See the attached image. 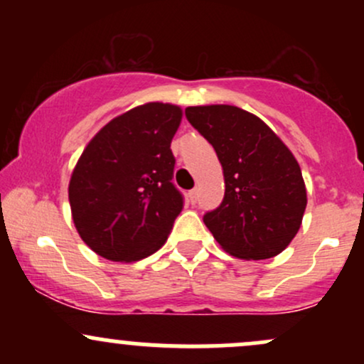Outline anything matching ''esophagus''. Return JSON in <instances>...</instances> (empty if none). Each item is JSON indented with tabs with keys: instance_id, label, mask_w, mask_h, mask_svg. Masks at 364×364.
Segmentation results:
<instances>
[{
	"instance_id": "1",
	"label": "esophagus",
	"mask_w": 364,
	"mask_h": 364,
	"mask_svg": "<svg viewBox=\"0 0 364 364\" xmlns=\"http://www.w3.org/2000/svg\"><path fill=\"white\" fill-rule=\"evenodd\" d=\"M188 198H190L191 203H196V190L188 191Z\"/></svg>"
}]
</instances>
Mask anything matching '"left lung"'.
<instances>
[{
  "label": "left lung",
  "instance_id": "1",
  "mask_svg": "<svg viewBox=\"0 0 364 364\" xmlns=\"http://www.w3.org/2000/svg\"><path fill=\"white\" fill-rule=\"evenodd\" d=\"M212 144L224 174V200L203 223L224 252L265 260L289 246L301 228L306 186L287 145L258 116L228 104L186 107Z\"/></svg>",
  "mask_w": 364,
  "mask_h": 364
}]
</instances>
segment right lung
<instances>
[{
  "label": "right lung",
  "instance_id": "add662e5",
  "mask_svg": "<svg viewBox=\"0 0 364 364\" xmlns=\"http://www.w3.org/2000/svg\"><path fill=\"white\" fill-rule=\"evenodd\" d=\"M174 104L147 102L116 116L83 149L68 185L73 224L92 252L136 262L168 240L183 196L174 188Z\"/></svg>",
  "mask_w": 364,
  "mask_h": 364
}]
</instances>
